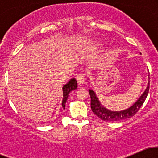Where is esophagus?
<instances>
[{
	"label": "esophagus",
	"mask_w": 158,
	"mask_h": 158,
	"mask_svg": "<svg viewBox=\"0 0 158 158\" xmlns=\"http://www.w3.org/2000/svg\"><path fill=\"white\" fill-rule=\"evenodd\" d=\"M77 80L78 84H79V85H81L84 84L85 81V74H83V73L78 74L77 77Z\"/></svg>",
	"instance_id": "34e87169"
}]
</instances>
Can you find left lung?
<instances>
[{"instance_id":"8db88e82","label":"left lung","mask_w":158,"mask_h":158,"mask_svg":"<svg viewBox=\"0 0 158 158\" xmlns=\"http://www.w3.org/2000/svg\"><path fill=\"white\" fill-rule=\"evenodd\" d=\"M148 90H149V81L148 82L147 88H146L145 91L139 97V99L136 101L133 106L129 107L126 110H119V111H113V110L107 109L104 106H102V105L99 102V99L96 95L95 91L93 90H89L91 110L95 115H97L99 118L104 121L114 122V121L131 118V117L135 115V114H137L140 107L143 106V102H145L146 97H147Z\"/></svg>"}]
</instances>
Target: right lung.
Wrapping results in <instances>:
<instances>
[{"instance_id": "1", "label": "right lung", "mask_w": 158, "mask_h": 158, "mask_svg": "<svg viewBox=\"0 0 158 158\" xmlns=\"http://www.w3.org/2000/svg\"><path fill=\"white\" fill-rule=\"evenodd\" d=\"M77 88V81L76 80L75 78L70 79V81L63 86L62 88L63 99H62V102H61V105H62V108H64V109H65V103L67 102V99H68V98L69 94L70 93V91L76 90Z\"/></svg>"}]
</instances>
